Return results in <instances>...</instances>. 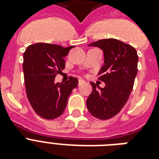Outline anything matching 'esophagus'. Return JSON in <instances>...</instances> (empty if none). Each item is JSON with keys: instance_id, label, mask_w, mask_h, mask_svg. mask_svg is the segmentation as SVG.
<instances>
[{"instance_id": "1", "label": "esophagus", "mask_w": 159, "mask_h": 159, "mask_svg": "<svg viewBox=\"0 0 159 159\" xmlns=\"http://www.w3.org/2000/svg\"><path fill=\"white\" fill-rule=\"evenodd\" d=\"M83 82H84V81H83V80H82V79H79V80H78V85H79V86L81 84H82Z\"/></svg>"}]
</instances>
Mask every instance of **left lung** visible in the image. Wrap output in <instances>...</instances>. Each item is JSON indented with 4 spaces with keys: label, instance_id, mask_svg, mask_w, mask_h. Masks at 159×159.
<instances>
[{
    "label": "left lung",
    "instance_id": "left-lung-1",
    "mask_svg": "<svg viewBox=\"0 0 159 159\" xmlns=\"http://www.w3.org/2000/svg\"><path fill=\"white\" fill-rule=\"evenodd\" d=\"M104 52L105 64L98 79L106 83L104 88L90 82L92 92L87 100L92 116L109 120L121 111L128 101L138 72V54L131 45L116 39H105L90 43Z\"/></svg>",
    "mask_w": 159,
    "mask_h": 159
}]
</instances>
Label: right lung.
<instances>
[{
  "instance_id": "right-lung-1",
  "label": "right lung",
  "mask_w": 159,
  "mask_h": 159,
  "mask_svg": "<svg viewBox=\"0 0 159 159\" xmlns=\"http://www.w3.org/2000/svg\"><path fill=\"white\" fill-rule=\"evenodd\" d=\"M72 48L37 43L29 46L24 53L27 97L36 114L45 120H53L63 113L68 97L77 87L76 77H69L65 83L55 82V77L64 69L63 57Z\"/></svg>"
}]
</instances>
